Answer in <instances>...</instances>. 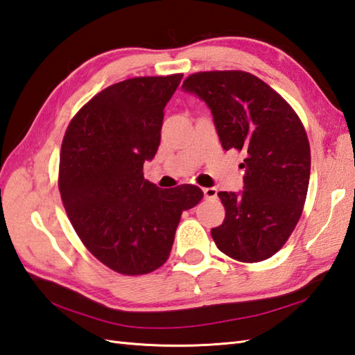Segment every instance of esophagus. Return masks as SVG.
<instances>
[{
  "mask_svg": "<svg viewBox=\"0 0 355 355\" xmlns=\"http://www.w3.org/2000/svg\"><path fill=\"white\" fill-rule=\"evenodd\" d=\"M203 192H205L206 198H215V197H217V193H218V191L215 189V187H205Z\"/></svg>",
  "mask_w": 355,
  "mask_h": 355,
  "instance_id": "obj_1",
  "label": "esophagus"
}]
</instances>
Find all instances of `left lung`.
<instances>
[{"label":"left lung","mask_w":355,"mask_h":355,"mask_svg":"<svg viewBox=\"0 0 355 355\" xmlns=\"http://www.w3.org/2000/svg\"><path fill=\"white\" fill-rule=\"evenodd\" d=\"M182 89L211 109L223 149L246 152L243 191L218 192L226 217L212 227L215 245L239 261L269 259L293 234L306 200L311 149L300 118L248 72H198Z\"/></svg>","instance_id":"obj_1"}]
</instances>
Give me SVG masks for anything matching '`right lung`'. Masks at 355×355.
<instances>
[{
  "label": "right lung",
  "instance_id": "right-lung-1",
  "mask_svg": "<svg viewBox=\"0 0 355 355\" xmlns=\"http://www.w3.org/2000/svg\"><path fill=\"white\" fill-rule=\"evenodd\" d=\"M183 75L138 76L95 95L69 124L60 155V193L89 252L124 275L168 260L183 211L200 203L193 184L159 189L144 180L164 107Z\"/></svg>",
  "mask_w": 355,
  "mask_h": 355
}]
</instances>
